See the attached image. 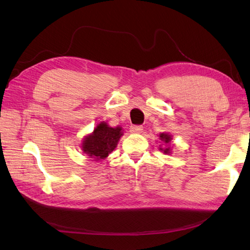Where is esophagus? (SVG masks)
I'll use <instances>...</instances> for the list:
<instances>
[{"label": "esophagus", "mask_w": 250, "mask_h": 250, "mask_svg": "<svg viewBox=\"0 0 250 250\" xmlns=\"http://www.w3.org/2000/svg\"><path fill=\"white\" fill-rule=\"evenodd\" d=\"M142 131H143V126H141V125L130 126V132H132V133H141Z\"/></svg>", "instance_id": "34e87169"}]
</instances>
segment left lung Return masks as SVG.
<instances>
[{
  "label": "left lung",
  "instance_id": "8db88e82",
  "mask_svg": "<svg viewBox=\"0 0 250 250\" xmlns=\"http://www.w3.org/2000/svg\"><path fill=\"white\" fill-rule=\"evenodd\" d=\"M160 138H161V140L162 141H164L165 143H169L170 141H171V135H169V134H167V133H161L160 134ZM161 150H163L162 148H161ZM170 152V148H166L165 150H164V153H169Z\"/></svg>",
  "mask_w": 250,
  "mask_h": 250
}]
</instances>
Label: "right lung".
Masks as SVG:
<instances>
[{"label": "right lung", "mask_w": 250, "mask_h": 250, "mask_svg": "<svg viewBox=\"0 0 250 250\" xmlns=\"http://www.w3.org/2000/svg\"><path fill=\"white\" fill-rule=\"evenodd\" d=\"M122 134L121 127L112 128L105 122H101L95 128L94 132L83 141V151L96 160L105 158L115 150Z\"/></svg>", "instance_id": "obj_1"}]
</instances>
